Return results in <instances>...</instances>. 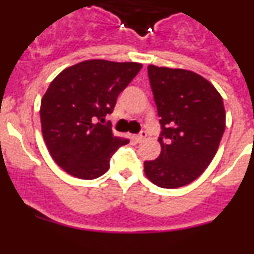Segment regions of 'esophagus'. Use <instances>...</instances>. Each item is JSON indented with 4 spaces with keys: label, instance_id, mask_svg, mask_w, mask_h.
Wrapping results in <instances>:
<instances>
[{
    "label": "esophagus",
    "instance_id": "1",
    "mask_svg": "<svg viewBox=\"0 0 254 254\" xmlns=\"http://www.w3.org/2000/svg\"><path fill=\"white\" fill-rule=\"evenodd\" d=\"M146 136H147L146 132H141L140 134H133L131 138L133 141H136V142H142V141L146 138Z\"/></svg>",
    "mask_w": 254,
    "mask_h": 254
}]
</instances>
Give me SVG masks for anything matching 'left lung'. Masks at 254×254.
<instances>
[{"mask_svg":"<svg viewBox=\"0 0 254 254\" xmlns=\"http://www.w3.org/2000/svg\"><path fill=\"white\" fill-rule=\"evenodd\" d=\"M161 134L159 158L143 163L147 179L179 188L198 178L214 159L225 131L223 98L193 71L149 64Z\"/></svg>","mask_w":254,"mask_h":254,"instance_id":"left-lung-1","label":"left lung"}]
</instances>
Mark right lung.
<instances>
[{
  "label": "right lung",
  "instance_id": "1",
  "mask_svg": "<svg viewBox=\"0 0 254 254\" xmlns=\"http://www.w3.org/2000/svg\"><path fill=\"white\" fill-rule=\"evenodd\" d=\"M141 67L137 62L87 60L64 68L51 82L40 103L42 133L52 159L69 176H103L114 151L129 142L102 123Z\"/></svg>",
  "mask_w": 254,
  "mask_h": 254
}]
</instances>
